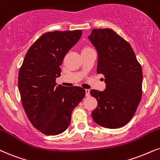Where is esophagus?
Returning <instances> with one entry per match:
<instances>
[{
	"instance_id": "esophagus-1",
	"label": "esophagus",
	"mask_w": 160,
	"mask_h": 160,
	"mask_svg": "<svg viewBox=\"0 0 160 160\" xmlns=\"http://www.w3.org/2000/svg\"><path fill=\"white\" fill-rule=\"evenodd\" d=\"M85 92H86V96L87 97H88V96H90V90H88V89H87V90H85Z\"/></svg>"
}]
</instances>
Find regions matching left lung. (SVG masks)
I'll return each mask as SVG.
<instances>
[{"label": "left lung", "mask_w": 160, "mask_h": 160, "mask_svg": "<svg viewBox=\"0 0 160 160\" xmlns=\"http://www.w3.org/2000/svg\"><path fill=\"white\" fill-rule=\"evenodd\" d=\"M98 53L97 73L106 89L91 90L98 106L92 118L102 127L117 128L131 121L142 97V68L129 43L109 28L93 29L88 37Z\"/></svg>", "instance_id": "8db88e82"}]
</instances>
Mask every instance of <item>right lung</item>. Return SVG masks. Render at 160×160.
I'll return each instance as SVG.
<instances>
[{
	"label": "right lung",
	"instance_id": "1",
	"mask_svg": "<svg viewBox=\"0 0 160 160\" xmlns=\"http://www.w3.org/2000/svg\"><path fill=\"white\" fill-rule=\"evenodd\" d=\"M82 35V30L45 33L27 51L20 69L22 107L34 127L47 135L67 129L72 110L85 96V90L80 87L56 83L64 58Z\"/></svg>",
	"mask_w": 160,
	"mask_h": 160
}]
</instances>
